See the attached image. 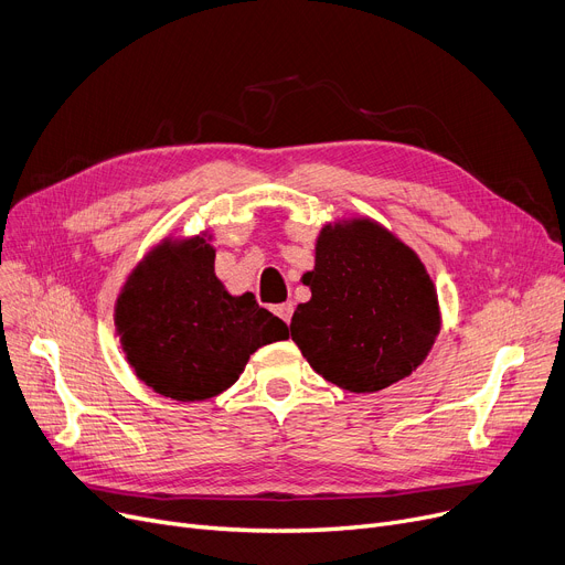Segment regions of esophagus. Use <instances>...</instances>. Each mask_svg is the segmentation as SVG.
<instances>
[{
  "instance_id": "34e87169",
  "label": "esophagus",
  "mask_w": 565,
  "mask_h": 565,
  "mask_svg": "<svg viewBox=\"0 0 565 565\" xmlns=\"http://www.w3.org/2000/svg\"><path fill=\"white\" fill-rule=\"evenodd\" d=\"M275 313L288 324L290 322V318H292V302H284V305H279V307H275Z\"/></svg>"
}]
</instances>
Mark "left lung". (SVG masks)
<instances>
[{"mask_svg": "<svg viewBox=\"0 0 565 565\" xmlns=\"http://www.w3.org/2000/svg\"><path fill=\"white\" fill-rule=\"evenodd\" d=\"M290 337L316 373L354 394L407 377L439 334L437 292L426 265L369 217L324 224L316 265L302 277Z\"/></svg>", "mask_w": 565, "mask_h": 565, "instance_id": "1", "label": "left lung"}]
</instances>
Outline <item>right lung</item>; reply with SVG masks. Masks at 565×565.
Masks as SVG:
<instances>
[{
    "label": "right lung",
    "instance_id": "right-lung-1",
    "mask_svg": "<svg viewBox=\"0 0 565 565\" xmlns=\"http://www.w3.org/2000/svg\"><path fill=\"white\" fill-rule=\"evenodd\" d=\"M116 334L137 377L175 401H205L241 377L249 354L288 339L286 322L252 292L231 295L215 277L205 233L162 241L118 292Z\"/></svg>",
    "mask_w": 565,
    "mask_h": 565
}]
</instances>
